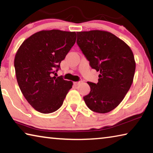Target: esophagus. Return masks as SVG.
<instances>
[{
    "label": "esophagus",
    "instance_id": "obj_1",
    "mask_svg": "<svg viewBox=\"0 0 153 153\" xmlns=\"http://www.w3.org/2000/svg\"><path fill=\"white\" fill-rule=\"evenodd\" d=\"M82 84V82L79 81V82H74V85L75 86H78V85L81 84Z\"/></svg>",
    "mask_w": 153,
    "mask_h": 153
}]
</instances>
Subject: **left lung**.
Segmentation results:
<instances>
[{"label": "left lung", "mask_w": 153, "mask_h": 153, "mask_svg": "<svg viewBox=\"0 0 153 153\" xmlns=\"http://www.w3.org/2000/svg\"><path fill=\"white\" fill-rule=\"evenodd\" d=\"M77 44L90 62L100 71L97 84L88 82L90 92L84 100L90 110L106 113L120 104L133 82L136 63L129 46L108 32H77Z\"/></svg>", "instance_id": "left-lung-1"}]
</instances>
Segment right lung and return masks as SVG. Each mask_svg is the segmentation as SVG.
I'll return each instance as SVG.
<instances>
[{
    "label": "right lung",
    "instance_id": "1",
    "mask_svg": "<svg viewBox=\"0 0 153 153\" xmlns=\"http://www.w3.org/2000/svg\"><path fill=\"white\" fill-rule=\"evenodd\" d=\"M76 40L75 32L42 30L30 36L18 49L14 60L18 85L38 112L58 110L72 88L73 82L53 75Z\"/></svg>",
    "mask_w": 153,
    "mask_h": 153
}]
</instances>
